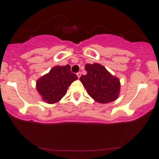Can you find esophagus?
Listing matches in <instances>:
<instances>
[{"instance_id":"34e87169","label":"esophagus","mask_w":159,"mask_h":159,"mask_svg":"<svg viewBox=\"0 0 159 159\" xmlns=\"http://www.w3.org/2000/svg\"><path fill=\"white\" fill-rule=\"evenodd\" d=\"M77 76L78 77V78H80V77H81V72H78V73H77Z\"/></svg>"}]
</instances>
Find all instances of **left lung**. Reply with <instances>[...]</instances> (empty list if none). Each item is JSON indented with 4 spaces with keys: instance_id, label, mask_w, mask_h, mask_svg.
<instances>
[{
    "instance_id": "1",
    "label": "left lung",
    "mask_w": 159,
    "mask_h": 159,
    "mask_svg": "<svg viewBox=\"0 0 159 159\" xmlns=\"http://www.w3.org/2000/svg\"><path fill=\"white\" fill-rule=\"evenodd\" d=\"M84 69L86 75H82L80 80L88 95L101 103H107L117 99L120 90V82L102 65L95 63L88 64Z\"/></svg>"
}]
</instances>
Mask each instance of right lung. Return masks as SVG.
I'll list each match as a JSON object with an SVG mask.
<instances>
[{"instance_id": "obj_1", "label": "right lung", "mask_w": 159, "mask_h": 159, "mask_svg": "<svg viewBox=\"0 0 159 159\" xmlns=\"http://www.w3.org/2000/svg\"><path fill=\"white\" fill-rule=\"evenodd\" d=\"M70 66H56L48 73L39 78L36 88L43 101L48 103H57L64 96L69 86L77 80V76L71 72Z\"/></svg>"}]
</instances>
